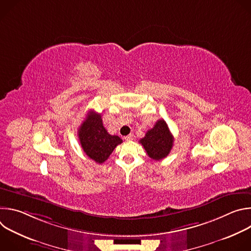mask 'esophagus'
Returning <instances> with one entry per match:
<instances>
[{
  "instance_id": "34e87169",
  "label": "esophagus",
  "mask_w": 251,
  "mask_h": 251,
  "mask_svg": "<svg viewBox=\"0 0 251 251\" xmlns=\"http://www.w3.org/2000/svg\"><path fill=\"white\" fill-rule=\"evenodd\" d=\"M124 139H125L126 141H131V140L133 139V135H132V134L127 135V136H125V137H124Z\"/></svg>"
}]
</instances>
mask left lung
Segmentation results:
<instances>
[{
	"mask_svg": "<svg viewBox=\"0 0 251 251\" xmlns=\"http://www.w3.org/2000/svg\"><path fill=\"white\" fill-rule=\"evenodd\" d=\"M139 142L151 159L160 161L171 152L174 145V137L166 121L160 119Z\"/></svg>",
	"mask_w": 251,
	"mask_h": 251,
	"instance_id": "obj_1",
	"label": "left lung"
}]
</instances>
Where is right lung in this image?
Instances as JSON below:
<instances>
[{"mask_svg": "<svg viewBox=\"0 0 251 251\" xmlns=\"http://www.w3.org/2000/svg\"><path fill=\"white\" fill-rule=\"evenodd\" d=\"M78 138L84 153L97 164L104 163L122 143L116 135H110L102 123L101 114L90 111L78 129Z\"/></svg>", "mask_w": 251, "mask_h": 251, "instance_id": "right-lung-1", "label": "right lung"}]
</instances>
